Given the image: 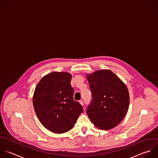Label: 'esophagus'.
<instances>
[{"mask_svg": "<svg viewBox=\"0 0 158 158\" xmlns=\"http://www.w3.org/2000/svg\"><path fill=\"white\" fill-rule=\"evenodd\" d=\"M79 103H80V104L82 105V106H84V102H83V100H80L79 101Z\"/></svg>", "mask_w": 158, "mask_h": 158, "instance_id": "1", "label": "esophagus"}]
</instances>
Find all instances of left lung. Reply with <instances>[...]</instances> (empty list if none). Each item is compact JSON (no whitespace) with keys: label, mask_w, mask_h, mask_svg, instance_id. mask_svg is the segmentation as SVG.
<instances>
[{"label":"left lung","mask_w":158,"mask_h":158,"mask_svg":"<svg viewBox=\"0 0 158 158\" xmlns=\"http://www.w3.org/2000/svg\"><path fill=\"white\" fill-rule=\"evenodd\" d=\"M92 100L87 114L92 123L102 130L117 126L124 118L129 106V94L126 84L109 69L86 75Z\"/></svg>","instance_id":"left-lung-1"}]
</instances>
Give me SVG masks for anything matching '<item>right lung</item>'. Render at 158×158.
Here are the masks:
<instances>
[{"label": "right lung", "mask_w": 158, "mask_h": 158, "mask_svg": "<svg viewBox=\"0 0 158 158\" xmlns=\"http://www.w3.org/2000/svg\"><path fill=\"white\" fill-rule=\"evenodd\" d=\"M72 75L54 71L44 76L35 87L32 103L41 124L48 131L63 134L70 131L83 112L73 99Z\"/></svg>", "instance_id": "1"}]
</instances>
